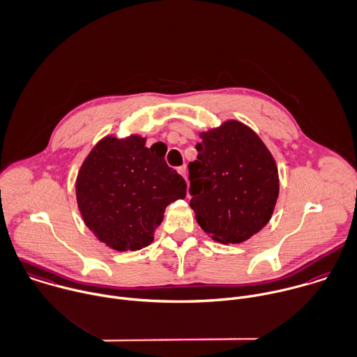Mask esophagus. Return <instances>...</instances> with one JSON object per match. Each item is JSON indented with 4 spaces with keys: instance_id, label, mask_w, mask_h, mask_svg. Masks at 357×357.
Listing matches in <instances>:
<instances>
[{
    "instance_id": "34e87169",
    "label": "esophagus",
    "mask_w": 357,
    "mask_h": 357,
    "mask_svg": "<svg viewBox=\"0 0 357 357\" xmlns=\"http://www.w3.org/2000/svg\"><path fill=\"white\" fill-rule=\"evenodd\" d=\"M177 170H178V173H180L185 180H187V166H185V165H183V166H180Z\"/></svg>"
}]
</instances>
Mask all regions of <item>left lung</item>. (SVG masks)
Wrapping results in <instances>:
<instances>
[{
  "mask_svg": "<svg viewBox=\"0 0 357 357\" xmlns=\"http://www.w3.org/2000/svg\"><path fill=\"white\" fill-rule=\"evenodd\" d=\"M188 165L190 206L201 229L222 243H239L270 220L280 191L275 160L246 124L227 120L202 131Z\"/></svg>",
  "mask_w": 357,
  "mask_h": 357,
  "instance_id": "left-lung-1",
  "label": "left lung"
}]
</instances>
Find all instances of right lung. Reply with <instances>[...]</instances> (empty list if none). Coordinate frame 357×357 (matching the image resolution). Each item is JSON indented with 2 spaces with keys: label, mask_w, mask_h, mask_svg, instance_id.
Listing matches in <instances>:
<instances>
[{
  "label": "right lung",
  "mask_w": 357,
  "mask_h": 357,
  "mask_svg": "<svg viewBox=\"0 0 357 357\" xmlns=\"http://www.w3.org/2000/svg\"><path fill=\"white\" fill-rule=\"evenodd\" d=\"M146 138L104 137L83 162L76 180L86 226L115 250H138L153 241L167 205L184 199L185 180L165 160L160 144Z\"/></svg>",
  "instance_id": "obj_1"
}]
</instances>
